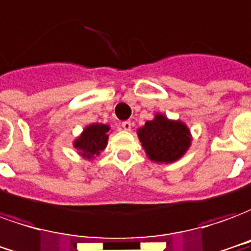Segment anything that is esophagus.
Segmentation results:
<instances>
[{"label": "esophagus", "instance_id": "34e87169", "mask_svg": "<svg viewBox=\"0 0 251 251\" xmlns=\"http://www.w3.org/2000/svg\"><path fill=\"white\" fill-rule=\"evenodd\" d=\"M122 127L126 131H131V128H132V122H129V120H126V122L122 123Z\"/></svg>", "mask_w": 251, "mask_h": 251}]
</instances>
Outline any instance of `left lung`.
I'll list each match as a JSON object with an SVG mask.
<instances>
[{"instance_id": "obj_1", "label": "left lung", "mask_w": 251, "mask_h": 251, "mask_svg": "<svg viewBox=\"0 0 251 251\" xmlns=\"http://www.w3.org/2000/svg\"><path fill=\"white\" fill-rule=\"evenodd\" d=\"M138 138L149 159L158 163L178 161L192 142L191 131L185 123L170 120L162 113H157L152 120L138 128Z\"/></svg>"}]
</instances>
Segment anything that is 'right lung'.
<instances>
[{"label": "right lung", "mask_w": 251, "mask_h": 251, "mask_svg": "<svg viewBox=\"0 0 251 251\" xmlns=\"http://www.w3.org/2000/svg\"><path fill=\"white\" fill-rule=\"evenodd\" d=\"M109 129L111 127L108 124H100V123H93L86 126L81 135L77 139L73 142V146L77 149L79 155L83 159H94L101 154V151L108 145V138H109Z\"/></svg>", "instance_id": "add662e5"}]
</instances>
